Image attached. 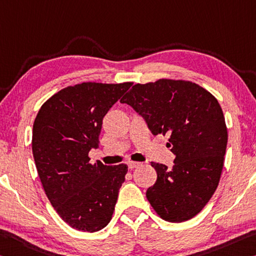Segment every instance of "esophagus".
I'll return each instance as SVG.
<instances>
[{"instance_id": "esophagus-1", "label": "esophagus", "mask_w": 256, "mask_h": 256, "mask_svg": "<svg viewBox=\"0 0 256 256\" xmlns=\"http://www.w3.org/2000/svg\"><path fill=\"white\" fill-rule=\"evenodd\" d=\"M139 165H141V163H139V162H128V168L133 170V168H138V166H139Z\"/></svg>"}]
</instances>
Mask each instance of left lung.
I'll use <instances>...</instances> for the list:
<instances>
[{
  "label": "left lung",
  "mask_w": 256,
  "mask_h": 256,
  "mask_svg": "<svg viewBox=\"0 0 256 256\" xmlns=\"http://www.w3.org/2000/svg\"><path fill=\"white\" fill-rule=\"evenodd\" d=\"M154 136H170L172 168L152 163L155 184L146 196L158 216L184 222L200 212L220 181L228 132L221 106L208 91L186 80L136 84L123 98Z\"/></svg>",
  "instance_id": "left-lung-1"
}]
</instances>
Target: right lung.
I'll use <instances>...</instances> for the list:
<instances>
[{
  "instance_id": "1",
  "label": "right lung",
  "mask_w": 256,
  "mask_h": 256,
  "mask_svg": "<svg viewBox=\"0 0 256 256\" xmlns=\"http://www.w3.org/2000/svg\"><path fill=\"white\" fill-rule=\"evenodd\" d=\"M132 83H82L52 96L33 125V156L46 196L62 220L94 232L110 221L128 166L90 164L104 117Z\"/></svg>"
}]
</instances>
